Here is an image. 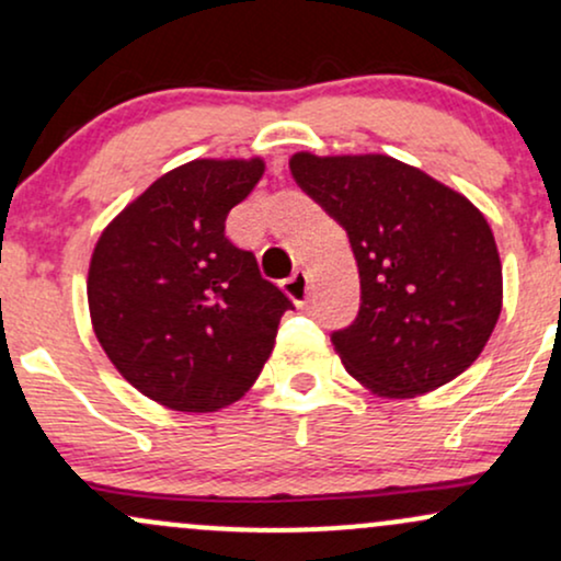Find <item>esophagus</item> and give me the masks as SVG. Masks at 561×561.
Instances as JSON below:
<instances>
[{
	"mask_svg": "<svg viewBox=\"0 0 561 561\" xmlns=\"http://www.w3.org/2000/svg\"><path fill=\"white\" fill-rule=\"evenodd\" d=\"M282 287H285V293L298 302V306H306L308 295H311V285H308L306 272H295L293 276H287V279L282 282Z\"/></svg>",
	"mask_w": 561,
	"mask_h": 561,
	"instance_id": "34e87169",
	"label": "esophagus"
}]
</instances>
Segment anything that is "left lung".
Returning a JSON list of instances; mask_svg holds the SVG:
<instances>
[{
    "label": "left lung",
    "mask_w": 561,
    "mask_h": 561,
    "mask_svg": "<svg viewBox=\"0 0 561 561\" xmlns=\"http://www.w3.org/2000/svg\"><path fill=\"white\" fill-rule=\"evenodd\" d=\"M289 171L347 231L358 263L362 306L330 334L345 369L390 398L459 377L501 313V261L485 216L388 156L298 152Z\"/></svg>",
    "instance_id": "obj_1"
}]
</instances>
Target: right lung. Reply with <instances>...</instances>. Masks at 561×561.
<instances>
[{
  "label": "right lung",
  "instance_id": "1",
  "mask_svg": "<svg viewBox=\"0 0 561 561\" xmlns=\"http://www.w3.org/2000/svg\"><path fill=\"white\" fill-rule=\"evenodd\" d=\"M263 160H192L160 176L102 231L89 311L107 358L176 411H216L250 390L293 300L263 279L227 216Z\"/></svg>",
  "mask_w": 561,
  "mask_h": 561
}]
</instances>
